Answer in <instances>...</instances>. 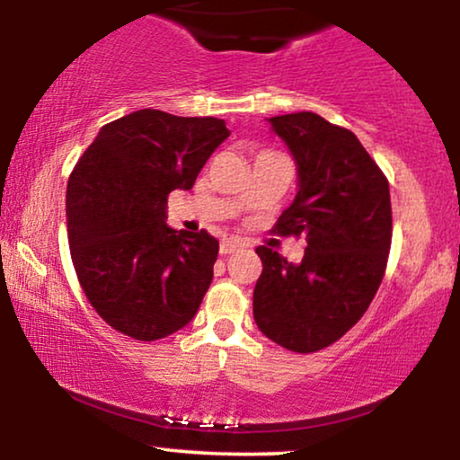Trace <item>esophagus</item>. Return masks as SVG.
I'll list each match as a JSON object with an SVG mask.
<instances>
[{"label":"esophagus","instance_id":"34e87169","mask_svg":"<svg viewBox=\"0 0 460 460\" xmlns=\"http://www.w3.org/2000/svg\"><path fill=\"white\" fill-rule=\"evenodd\" d=\"M240 248H244L240 240H234V237L231 240H223L220 242V255H231V252L240 251Z\"/></svg>","mask_w":460,"mask_h":460}]
</instances>
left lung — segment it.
<instances>
[{
  "mask_svg": "<svg viewBox=\"0 0 460 460\" xmlns=\"http://www.w3.org/2000/svg\"><path fill=\"white\" fill-rule=\"evenodd\" d=\"M298 166V192L277 235H305L303 261L257 248L263 270L252 315L274 344L309 355L335 344L363 318L392 248L389 181L350 129L314 112L272 116Z\"/></svg>",
  "mask_w": 460,
  "mask_h": 460,
  "instance_id": "8db88e82",
  "label": "left lung"
}]
</instances>
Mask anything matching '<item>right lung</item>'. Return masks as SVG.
<instances>
[{"label":"right lung","mask_w":460,"mask_h":460,"mask_svg":"<svg viewBox=\"0 0 460 460\" xmlns=\"http://www.w3.org/2000/svg\"><path fill=\"white\" fill-rule=\"evenodd\" d=\"M231 131L214 116L138 110L103 125L66 186L75 274L102 318L138 341L188 324L214 277L218 240L171 229L166 200L190 190Z\"/></svg>","instance_id":"add662e5"}]
</instances>
